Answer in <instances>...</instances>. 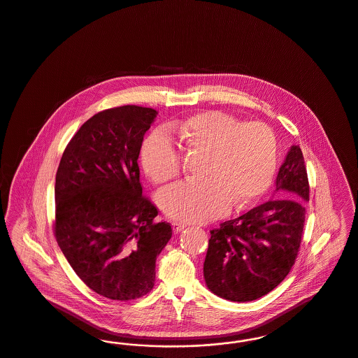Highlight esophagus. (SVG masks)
<instances>
[{"label": "esophagus", "instance_id": "1", "mask_svg": "<svg viewBox=\"0 0 358 358\" xmlns=\"http://www.w3.org/2000/svg\"><path fill=\"white\" fill-rule=\"evenodd\" d=\"M171 227H173V231L178 234V232H181L182 229H185V228H187V224H182V222H171Z\"/></svg>", "mask_w": 358, "mask_h": 358}]
</instances>
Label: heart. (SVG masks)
I'll list each match as a JSON object with an SVG mask.
<instances>
[{
    "instance_id": "b5f03b06",
    "label": "heart",
    "mask_w": 358,
    "mask_h": 358,
    "mask_svg": "<svg viewBox=\"0 0 358 358\" xmlns=\"http://www.w3.org/2000/svg\"><path fill=\"white\" fill-rule=\"evenodd\" d=\"M171 130L187 152L206 153L204 178L182 181L159 193V206L173 220L216 219L227 213L231 204L236 208L252 204L270 187L278 162V142L267 124L244 122L222 111H204L173 122ZM182 147L164 129L146 136L139 159L152 182L165 184L180 176Z\"/></svg>"
}]
</instances>
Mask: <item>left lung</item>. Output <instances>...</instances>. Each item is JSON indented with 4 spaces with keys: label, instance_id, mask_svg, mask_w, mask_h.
Segmentation results:
<instances>
[{
    "label": "left lung",
    "instance_id": "obj_1",
    "mask_svg": "<svg viewBox=\"0 0 358 358\" xmlns=\"http://www.w3.org/2000/svg\"><path fill=\"white\" fill-rule=\"evenodd\" d=\"M275 185V200L210 231L205 282L224 299L248 302L262 298L280 285L295 263L310 196L299 146H291Z\"/></svg>",
    "mask_w": 358,
    "mask_h": 358
}]
</instances>
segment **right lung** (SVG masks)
I'll list each match as a JSON object with an SVG mask.
<instances>
[{
  "label": "right lung",
  "mask_w": 358,
  "mask_h": 358,
  "mask_svg": "<svg viewBox=\"0 0 358 358\" xmlns=\"http://www.w3.org/2000/svg\"><path fill=\"white\" fill-rule=\"evenodd\" d=\"M157 111L107 108L69 141L56 171L53 234L88 289L113 301L150 292L155 260L171 238L169 222L142 194L138 157Z\"/></svg>",
  "instance_id": "right-lung-1"
}]
</instances>
